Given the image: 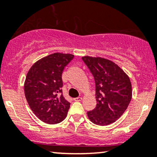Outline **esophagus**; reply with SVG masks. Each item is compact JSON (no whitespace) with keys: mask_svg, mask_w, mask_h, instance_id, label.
<instances>
[{"mask_svg":"<svg viewBox=\"0 0 157 157\" xmlns=\"http://www.w3.org/2000/svg\"><path fill=\"white\" fill-rule=\"evenodd\" d=\"M74 100H75V101H77V102L81 101V100H82V98H81V97H78V98H74Z\"/></svg>","mask_w":157,"mask_h":157,"instance_id":"esophagus-1","label":"esophagus"}]
</instances>
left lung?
<instances>
[{
    "label": "left lung",
    "instance_id": "8db88e82",
    "mask_svg": "<svg viewBox=\"0 0 157 157\" xmlns=\"http://www.w3.org/2000/svg\"><path fill=\"white\" fill-rule=\"evenodd\" d=\"M95 83L96 107L87 112L93 124L107 126L124 114L130 103L132 89L129 77L114 62L101 57H82Z\"/></svg>",
    "mask_w": 157,
    "mask_h": 157
}]
</instances>
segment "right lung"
<instances>
[{"mask_svg":"<svg viewBox=\"0 0 157 157\" xmlns=\"http://www.w3.org/2000/svg\"><path fill=\"white\" fill-rule=\"evenodd\" d=\"M74 55L54 53L37 61L27 73L24 92L29 107L37 118L49 124L62 122L70 103L62 94V75Z\"/></svg>","mask_w":157,"mask_h":157,"instance_id":"add662e5","label":"right lung"}]
</instances>
